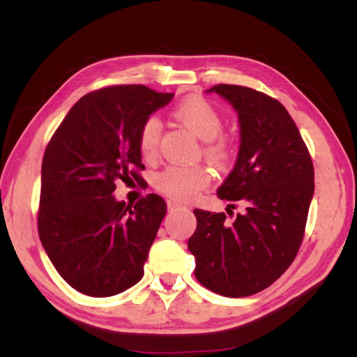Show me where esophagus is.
I'll return each mask as SVG.
<instances>
[{
  "label": "esophagus",
  "mask_w": 357,
  "mask_h": 357,
  "mask_svg": "<svg viewBox=\"0 0 357 357\" xmlns=\"http://www.w3.org/2000/svg\"><path fill=\"white\" fill-rule=\"evenodd\" d=\"M167 208H168V211H170V213H173V211L183 208V204L178 203V202H174V200H168L167 202Z\"/></svg>",
  "instance_id": "obj_1"
}]
</instances>
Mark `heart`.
I'll return each mask as SVG.
<instances>
[{
	"mask_svg": "<svg viewBox=\"0 0 357 357\" xmlns=\"http://www.w3.org/2000/svg\"><path fill=\"white\" fill-rule=\"evenodd\" d=\"M174 118L204 142L203 153L217 167H225L231 159V144L219 137L223 130V119L209 100L193 96L181 102L173 110ZM160 123L149 118L143 123L138 134V148L144 159H154L159 151ZM211 181V173L203 165H170L157 174L155 185L164 195L173 200L187 202L204 189Z\"/></svg>",
	"mask_w": 357,
	"mask_h": 357,
	"instance_id": "obj_1",
	"label": "heart"
}]
</instances>
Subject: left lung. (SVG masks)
<instances>
[{
	"label": "left lung",
	"instance_id": "1",
	"mask_svg": "<svg viewBox=\"0 0 357 357\" xmlns=\"http://www.w3.org/2000/svg\"><path fill=\"white\" fill-rule=\"evenodd\" d=\"M239 119L236 164L217 190L244 211L195 209L197 229L187 247L195 257L197 280L227 298L259 293L293 263L304 238L315 190L312 157L293 118L279 100L238 84H215Z\"/></svg>",
	"mask_w": 357,
	"mask_h": 357
}]
</instances>
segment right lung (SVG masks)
Segmentation results:
<instances>
[{
    "label": "right lung",
    "instance_id": "obj_1",
    "mask_svg": "<svg viewBox=\"0 0 357 357\" xmlns=\"http://www.w3.org/2000/svg\"><path fill=\"white\" fill-rule=\"evenodd\" d=\"M173 96L143 84L98 89L70 108L47 144L39 238L59 275L77 291L108 298L143 277L167 204L148 193L132 206L113 192L118 179L143 181L138 134Z\"/></svg>",
    "mask_w": 357,
    "mask_h": 357
}]
</instances>
